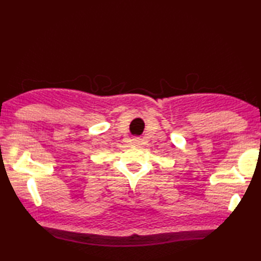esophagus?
Masks as SVG:
<instances>
[{
	"mask_svg": "<svg viewBox=\"0 0 261 261\" xmlns=\"http://www.w3.org/2000/svg\"><path fill=\"white\" fill-rule=\"evenodd\" d=\"M132 141H134V145H139V143H140L139 138H134V139H132Z\"/></svg>",
	"mask_w": 261,
	"mask_h": 261,
	"instance_id": "34e87169",
	"label": "esophagus"
}]
</instances>
